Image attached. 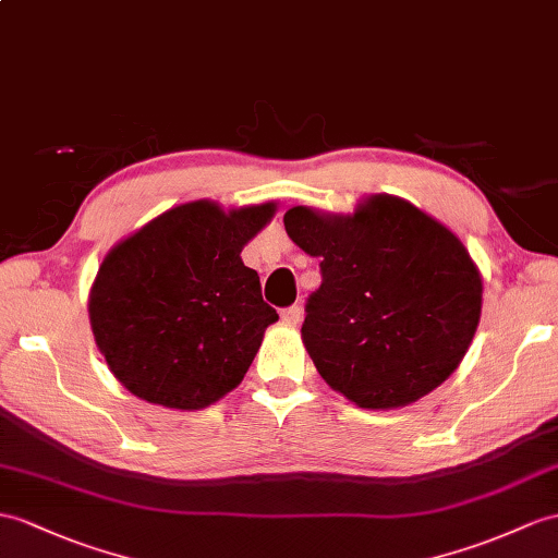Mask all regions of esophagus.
Listing matches in <instances>:
<instances>
[{"label": "esophagus", "instance_id": "1", "mask_svg": "<svg viewBox=\"0 0 558 558\" xmlns=\"http://www.w3.org/2000/svg\"><path fill=\"white\" fill-rule=\"evenodd\" d=\"M301 317H303L301 305H291V307L281 310V322L289 324V326H295L298 322H301Z\"/></svg>", "mask_w": 558, "mask_h": 558}]
</instances>
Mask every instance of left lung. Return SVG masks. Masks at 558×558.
Returning a JSON list of instances; mask_svg holds the SVG:
<instances>
[{
  "label": "left lung",
  "instance_id": "left-lung-1",
  "mask_svg": "<svg viewBox=\"0 0 558 558\" xmlns=\"http://www.w3.org/2000/svg\"><path fill=\"white\" fill-rule=\"evenodd\" d=\"M289 236L319 257L303 343L319 376L364 410L424 398L450 376L481 319L483 281L450 229L378 194L355 215L295 206Z\"/></svg>",
  "mask_w": 558,
  "mask_h": 558
}]
</instances>
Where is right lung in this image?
<instances>
[{
	"label": "right lung",
	"instance_id": "obj_1",
	"mask_svg": "<svg viewBox=\"0 0 558 558\" xmlns=\"http://www.w3.org/2000/svg\"><path fill=\"white\" fill-rule=\"evenodd\" d=\"M275 203L225 213L194 201L158 215L106 255L89 295L101 355L134 396L203 410L241 384L279 315L241 248Z\"/></svg>",
	"mask_w": 558,
	"mask_h": 558
}]
</instances>
